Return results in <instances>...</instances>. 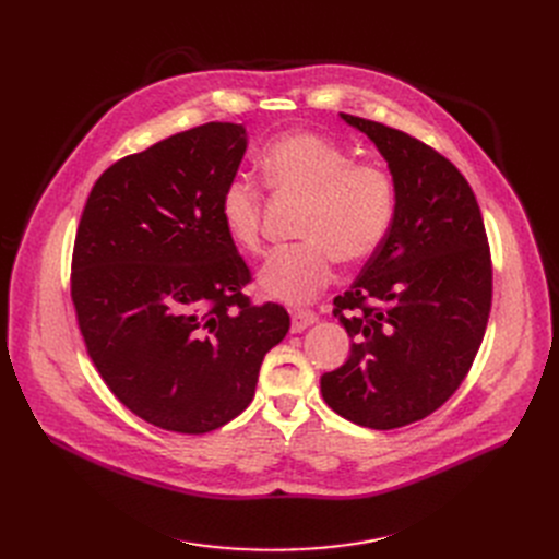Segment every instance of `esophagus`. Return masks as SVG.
Masks as SVG:
<instances>
[{"mask_svg":"<svg viewBox=\"0 0 559 559\" xmlns=\"http://www.w3.org/2000/svg\"><path fill=\"white\" fill-rule=\"evenodd\" d=\"M317 314L312 310H295L292 312V333H301L306 331L310 324H314Z\"/></svg>","mask_w":559,"mask_h":559,"instance_id":"1","label":"esophagus"}]
</instances>
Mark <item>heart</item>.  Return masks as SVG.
Here are the masks:
<instances>
[{"instance_id":"1","label":"heart","mask_w":559,"mask_h":559,"mask_svg":"<svg viewBox=\"0 0 559 559\" xmlns=\"http://www.w3.org/2000/svg\"><path fill=\"white\" fill-rule=\"evenodd\" d=\"M264 183L276 194L304 199L297 235L262 264L258 285L285 304H308L335 276V262H365L385 242L396 213V183L380 163L356 160L346 146L308 131L285 133L260 154ZM262 186L235 174L219 194V219L228 238L260 247Z\"/></svg>"}]
</instances>
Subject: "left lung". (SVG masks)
Here are the masks:
<instances>
[{
    "mask_svg": "<svg viewBox=\"0 0 559 559\" xmlns=\"http://www.w3.org/2000/svg\"><path fill=\"white\" fill-rule=\"evenodd\" d=\"M388 160L396 213L385 242L333 314L350 356L321 396L373 430L428 417L462 385L491 308V260L476 194L460 169L403 131L340 112Z\"/></svg>",
    "mask_w": 559,
    "mask_h": 559,
    "instance_id": "obj_1",
    "label": "left lung"
}]
</instances>
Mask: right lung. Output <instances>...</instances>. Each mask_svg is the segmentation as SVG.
<instances>
[{
  "instance_id": "obj_1",
  "label": "right lung",
  "mask_w": 559,
  "mask_h": 559,
  "mask_svg": "<svg viewBox=\"0 0 559 559\" xmlns=\"http://www.w3.org/2000/svg\"><path fill=\"white\" fill-rule=\"evenodd\" d=\"M245 152L242 124L169 135L110 165L79 222L72 301L87 356L133 415L171 432L238 417L289 331L283 306L242 295L251 274L219 219Z\"/></svg>"
}]
</instances>
